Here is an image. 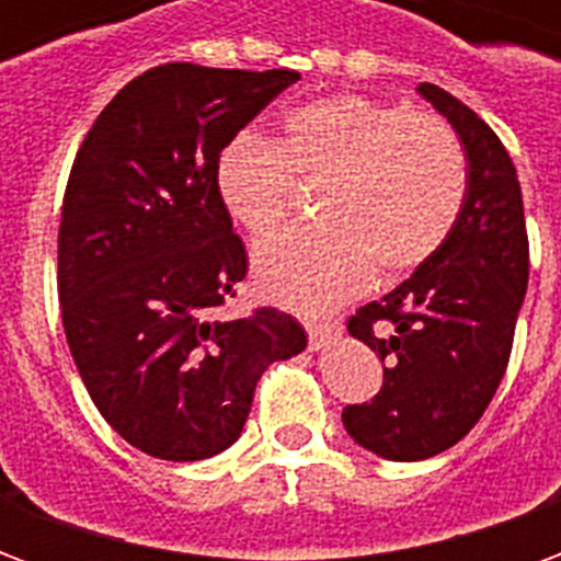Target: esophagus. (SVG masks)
Instances as JSON below:
<instances>
[{
  "instance_id": "obj_1",
  "label": "esophagus",
  "mask_w": 561,
  "mask_h": 561,
  "mask_svg": "<svg viewBox=\"0 0 561 561\" xmlns=\"http://www.w3.org/2000/svg\"><path fill=\"white\" fill-rule=\"evenodd\" d=\"M306 330H309V345L312 348H324V345H330L340 336V324L336 321H309Z\"/></svg>"
}]
</instances>
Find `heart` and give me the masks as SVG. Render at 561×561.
Wrapping results in <instances>:
<instances>
[{"instance_id": "heart-1", "label": "heart", "mask_w": 561, "mask_h": 561, "mask_svg": "<svg viewBox=\"0 0 561 561\" xmlns=\"http://www.w3.org/2000/svg\"><path fill=\"white\" fill-rule=\"evenodd\" d=\"M324 185L318 228L257 249L264 291L297 309H330L378 276L423 267L454 233L469 192L466 149L445 119L366 95L294 107L276 140L240 135L221 149L225 209L264 240L291 219L300 185Z\"/></svg>"}]
</instances>
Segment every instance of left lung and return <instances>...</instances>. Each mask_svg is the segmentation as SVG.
<instances>
[{
  "instance_id": "8db88e82",
  "label": "left lung",
  "mask_w": 561,
  "mask_h": 561,
  "mask_svg": "<svg viewBox=\"0 0 561 561\" xmlns=\"http://www.w3.org/2000/svg\"><path fill=\"white\" fill-rule=\"evenodd\" d=\"M459 135L469 192L447 243L381 300L348 318V333L385 364L373 402L342 423L378 457L414 462L454 447L481 421L505 378L529 282V237L517 168L471 107L417 87Z\"/></svg>"
}]
</instances>
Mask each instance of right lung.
Segmentation results:
<instances>
[{
  "mask_svg": "<svg viewBox=\"0 0 561 561\" xmlns=\"http://www.w3.org/2000/svg\"><path fill=\"white\" fill-rule=\"evenodd\" d=\"M300 75L168 62L116 92L80 144L59 221V304L95 409L149 457L231 447L257 378L306 348L297 318L225 321L249 270L216 161Z\"/></svg>",
  "mask_w": 561,
  "mask_h": 561,
  "instance_id": "obj_1",
  "label": "right lung"
}]
</instances>
